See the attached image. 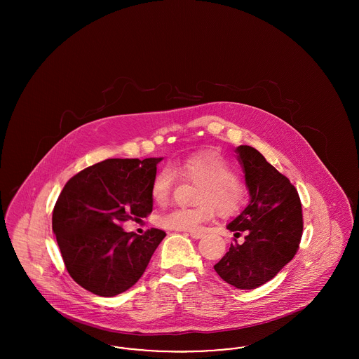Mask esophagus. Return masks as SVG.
Returning a JSON list of instances; mask_svg holds the SVG:
<instances>
[{"mask_svg":"<svg viewBox=\"0 0 359 359\" xmlns=\"http://www.w3.org/2000/svg\"><path fill=\"white\" fill-rule=\"evenodd\" d=\"M188 236H189L191 238L199 239L203 237V233H201V231H189Z\"/></svg>","mask_w":359,"mask_h":359,"instance_id":"34e87169","label":"esophagus"}]
</instances>
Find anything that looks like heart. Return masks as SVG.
Segmentation results:
<instances>
[{"label":"heart","mask_w":359,"mask_h":359,"mask_svg":"<svg viewBox=\"0 0 359 359\" xmlns=\"http://www.w3.org/2000/svg\"><path fill=\"white\" fill-rule=\"evenodd\" d=\"M182 176L202 184L198 207H179L160 217V226L180 231H196L214 217L215 208L222 215L238 211L245 201V187L234 176L231 164L217 152H198L175 165ZM173 173L168 168L157 172L152 183V198L158 205L168 202L173 188Z\"/></svg>","instance_id":"b5f03b06"}]
</instances>
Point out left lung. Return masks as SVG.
Masks as SVG:
<instances>
[{
	"label": "left lung",
	"mask_w": 359,
	"mask_h": 359,
	"mask_svg": "<svg viewBox=\"0 0 359 359\" xmlns=\"http://www.w3.org/2000/svg\"><path fill=\"white\" fill-rule=\"evenodd\" d=\"M249 192V203L227 223L234 237L245 241L230 245L214 265L226 283L238 290H255L272 280L299 249L303 234L302 203L296 188L253 147L236 148Z\"/></svg>",
	"instance_id": "1"
}]
</instances>
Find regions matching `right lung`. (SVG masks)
Listing matches in <instances>:
<instances>
[{
  "instance_id": "add662e5",
  "label": "right lung",
  "mask_w": 359,
  "mask_h": 359,
  "mask_svg": "<svg viewBox=\"0 0 359 359\" xmlns=\"http://www.w3.org/2000/svg\"><path fill=\"white\" fill-rule=\"evenodd\" d=\"M163 157L107 158L71 177L52 214V230L69 276L98 296L133 287L165 233H126L121 223L154 208L152 183Z\"/></svg>"
}]
</instances>
